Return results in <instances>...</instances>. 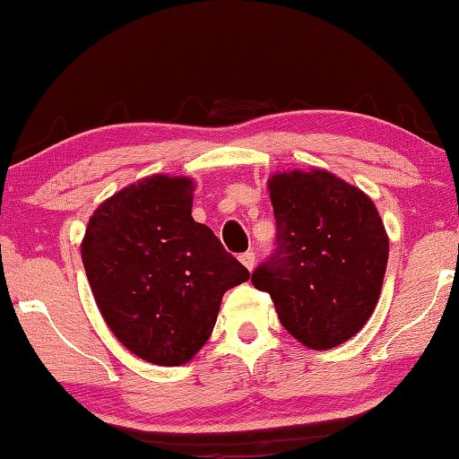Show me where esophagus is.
I'll list each match as a JSON object with an SVG mask.
<instances>
[{
  "label": "esophagus",
  "mask_w": 459,
  "mask_h": 459,
  "mask_svg": "<svg viewBox=\"0 0 459 459\" xmlns=\"http://www.w3.org/2000/svg\"><path fill=\"white\" fill-rule=\"evenodd\" d=\"M238 261H241V264L247 269H249V272H253V267H255V253L245 251V253H241V255H238Z\"/></svg>",
  "instance_id": "esophagus-1"
}]
</instances>
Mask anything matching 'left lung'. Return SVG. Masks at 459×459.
Listing matches in <instances>:
<instances>
[{
    "label": "left lung",
    "instance_id": "obj_1",
    "mask_svg": "<svg viewBox=\"0 0 459 459\" xmlns=\"http://www.w3.org/2000/svg\"><path fill=\"white\" fill-rule=\"evenodd\" d=\"M275 249L251 275L286 331L310 349L345 343L368 323L388 264L374 202L325 169L269 179Z\"/></svg>",
    "mask_w": 459,
    "mask_h": 459
}]
</instances>
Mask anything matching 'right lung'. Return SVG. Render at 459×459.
<instances>
[{
    "label": "right lung",
    "mask_w": 459,
    "mask_h": 459,
    "mask_svg": "<svg viewBox=\"0 0 459 459\" xmlns=\"http://www.w3.org/2000/svg\"><path fill=\"white\" fill-rule=\"evenodd\" d=\"M194 181L152 176L91 214L82 259L116 339L155 366L190 361L212 334L227 290L251 278L192 218Z\"/></svg>",
    "instance_id": "obj_1"
}]
</instances>
